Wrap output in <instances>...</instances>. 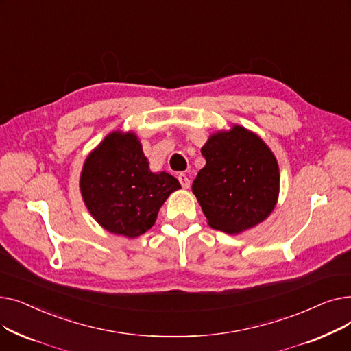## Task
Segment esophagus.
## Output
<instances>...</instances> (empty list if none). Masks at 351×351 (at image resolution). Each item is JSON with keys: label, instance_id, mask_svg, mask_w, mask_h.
I'll use <instances>...</instances> for the list:
<instances>
[{"label": "esophagus", "instance_id": "esophagus-1", "mask_svg": "<svg viewBox=\"0 0 351 351\" xmlns=\"http://www.w3.org/2000/svg\"><path fill=\"white\" fill-rule=\"evenodd\" d=\"M178 179H179V182H180V185H182L183 189H188V188L191 186V179L188 178V175L179 173V175H178Z\"/></svg>", "mask_w": 351, "mask_h": 351}]
</instances>
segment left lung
<instances>
[{
	"instance_id": "8db88e82",
	"label": "left lung",
	"mask_w": 351,
	"mask_h": 351,
	"mask_svg": "<svg viewBox=\"0 0 351 351\" xmlns=\"http://www.w3.org/2000/svg\"><path fill=\"white\" fill-rule=\"evenodd\" d=\"M206 165L192 183L209 225L239 233L261 223L279 195V166L265 142L242 126L209 138Z\"/></svg>"
}]
</instances>
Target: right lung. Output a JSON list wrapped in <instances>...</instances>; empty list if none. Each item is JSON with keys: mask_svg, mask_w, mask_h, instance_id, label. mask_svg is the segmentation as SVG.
I'll list each match as a JSON object with an SVG mask.
<instances>
[{"mask_svg": "<svg viewBox=\"0 0 351 351\" xmlns=\"http://www.w3.org/2000/svg\"><path fill=\"white\" fill-rule=\"evenodd\" d=\"M180 188L172 175L152 173L134 134L108 135L82 169L85 205L106 230L136 237L151 229L159 208Z\"/></svg>", "mask_w": 351, "mask_h": 351, "instance_id": "add662e5", "label": "right lung"}]
</instances>
